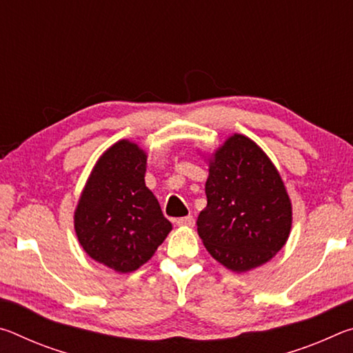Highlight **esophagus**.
<instances>
[{
  "instance_id": "obj_1",
  "label": "esophagus",
  "mask_w": 353,
  "mask_h": 353,
  "mask_svg": "<svg viewBox=\"0 0 353 353\" xmlns=\"http://www.w3.org/2000/svg\"><path fill=\"white\" fill-rule=\"evenodd\" d=\"M176 224L181 225V227H193L194 225V218L191 216V214H188V216H183V218H177Z\"/></svg>"
}]
</instances>
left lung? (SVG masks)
I'll use <instances>...</instances> for the list:
<instances>
[{
	"label": "left lung",
	"mask_w": 353,
	"mask_h": 353,
	"mask_svg": "<svg viewBox=\"0 0 353 353\" xmlns=\"http://www.w3.org/2000/svg\"><path fill=\"white\" fill-rule=\"evenodd\" d=\"M198 234L214 260L244 272L271 260L288 240L291 202L276 166L235 134L210 162Z\"/></svg>",
	"instance_id": "1"
}]
</instances>
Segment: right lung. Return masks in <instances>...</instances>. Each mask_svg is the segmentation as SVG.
I'll return each mask as SVG.
<instances>
[{
  "instance_id": "obj_1",
  "label": "right lung",
  "mask_w": 353,
  "mask_h": 353,
  "mask_svg": "<svg viewBox=\"0 0 353 353\" xmlns=\"http://www.w3.org/2000/svg\"><path fill=\"white\" fill-rule=\"evenodd\" d=\"M145 171V151L128 140L115 143L93 168L74 213L83 250L118 272L139 270L171 230Z\"/></svg>"
}]
</instances>
